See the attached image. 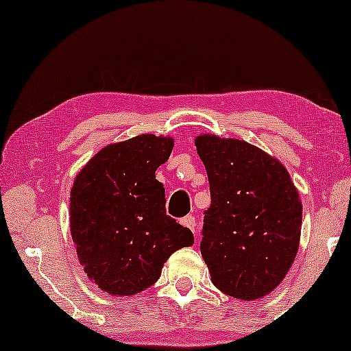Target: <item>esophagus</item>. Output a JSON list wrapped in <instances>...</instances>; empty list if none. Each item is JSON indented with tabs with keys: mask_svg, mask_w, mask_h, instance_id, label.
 Wrapping results in <instances>:
<instances>
[{
	"mask_svg": "<svg viewBox=\"0 0 351 351\" xmlns=\"http://www.w3.org/2000/svg\"><path fill=\"white\" fill-rule=\"evenodd\" d=\"M180 225H184V227L190 228L191 232L195 233L196 222H195V217H193V215H185V217H182V219H180Z\"/></svg>",
	"mask_w": 351,
	"mask_h": 351,
	"instance_id": "obj_1",
	"label": "esophagus"
}]
</instances>
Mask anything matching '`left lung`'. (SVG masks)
Here are the masks:
<instances>
[{
    "instance_id": "left-lung-1",
    "label": "left lung",
    "mask_w": 351,
    "mask_h": 351,
    "mask_svg": "<svg viewBox=\"0 0 351 351\" xmlns=\"http://www.w3.org/2000/svg\"><path fill=\"white\" fill-rule=\"evenodd\" d=\"M209 179L201 254L225 294L251 300L275 289L294 262L302 203L285 166L237 138L195 141Z\"/></svg>"
}]
</instances>
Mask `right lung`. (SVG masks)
Here are the masks:
<instances>
[{
  "instance_id": "obj_1",
  "label": "right lung",
  "mask_w": 351,
  "mask_h": 351,
  "mask_svg": "<svg viewBox=\"0 0 351 351\" xmlns=\"http://www.w3.org/2000/svg\"><path fill=\"white\" fill-rule=\"evenodd\" d=\"M174 141L142 134L100 150L78 176L70 195V228L86 275L112 295H132L161 275L193 233L166 214L155 171Z\"/></svg>"
}]
</instances>
